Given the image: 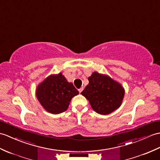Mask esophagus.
Instances as JSON below:
<instances>
[{"label":"esophagus","mask_w":160,"mask_h":160,"mask_svg":"<svg viewBox=\"0 0 160 160\" xmlns=\"http://www.w3.org/2000/svg\"><path fill=\"white\" fill-rule=\"evenodd\" d=\"M83 89H84V88H83V87H81L80 88H79V89H78V91H79L80 93V92H81L82 91H83Z\"/></svg>","instance_id":"esophagus-1"}]
</instances>
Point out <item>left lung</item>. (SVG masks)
Wrapping results in <instances>:
<instances>
[{
	"instance_id": "1",
	"label": "left lung",
	"mask_w": 160,
	"mask_h": 160,
	"mask_svg": "<svg viewBox=\"0 0 160 160\" xmlns=\"http://www.w3.org/2000/svg\"><path fill=\"white\" fill-rule=\"evenodd\" d=\"M89 83L81 94L88 100L96 112L106 115L118 109L125 95L123 87L107 75L93 72Z\"/></svg>"
}]
</instances>
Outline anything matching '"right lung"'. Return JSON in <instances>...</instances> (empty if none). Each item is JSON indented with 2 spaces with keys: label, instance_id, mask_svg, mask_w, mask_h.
Returning a JSON list of instances; mask_svg holds the SVG:
<instances>
[{
  "label": "right lung",
  "instance_id": "obj_1",
  "mask_svg": "<svg viewBox=\"0 0 160 160\" xmlns=\"http://www.w3.org/2000/svg\"><path fill=\"white\" fill-rule=\"evenodd\" d=\"M79 92L62 73L50 75L36 89L37 98L47 112L60 114L68 110L72 99Z\"/></svg>",
  "mask_w": 160,
  "mask_h": 160
}]
</instances>
